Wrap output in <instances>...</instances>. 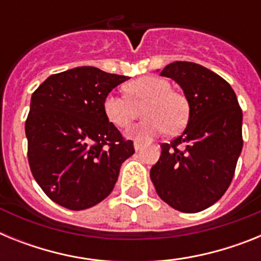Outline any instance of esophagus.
I'll return each instance as SVG.
<instances>
[{"label": "esophagus", "instance_id": "34e87169", "mask_svg": "<svg viewBox=\"0 0 261 261\" xmlns=\"http://www.w3.org/2000/svg\"><path fill=\"white\" fill-rule=\"evenodd\" d=\"M141 147H142V142H140V141H135V150H136V151L140 150V149H141Z\"/></svg>", "mask_w": 261, "mask_h": 261}]
</instances>
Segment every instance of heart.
<instances>
[{
  "mask_svg": "<svg viewBox=\"0 0 261 261\" xmlns=\"http://www.w3.org/2000/svg\"><path fill=\"white\" fill-rule=\"evenodd\" d=\"M128 96L110 93L103 100V110L117 128H126L137 117V107L142 106L145 119L129 130L137 140H149L156 135L171 130L176 132L188 119V103L181 94L171 90L167 80L161 77L137 78L125 87Z\"/></svg>",
  "mask_w": 261,
  "mask_h": 261,
  "instance_id": "heart-1",
  "label": "heart"
}]
</instances>
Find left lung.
I'll list each match as a JSON object with an SVG mask.
<instances>
[{
  "mask_svg": "<svg viewBox=\"0 0 261 261\" xmlns=\"http://www.w3.org/2000/svg\"><path fill=\"white\" fill-rule=\"evenodd\" d=\"M161 75L183 89L190 117L179 137L161 145L150 179L171 208L197 213L218 201L231 183L243 147V114L231 86L199 64L175 61Z\"/></svg>",
  "mask_w": 261,
  "mask_h": 261,
  "instance_id": "left-lung-1",
  "label": "left lung"
}]
</instances>
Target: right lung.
<instances>
[{
  "mask_svg": "<svg viewBox=\"0 0 261 261\" xmlns=\"http://www.w3.org/2000/svg\"><path fill=\"white\" fill-rule=\"evenodd\" d=\"M129 80L94 66L52 74L34 91L26 120L27 155L36 183L70 211L105 200L135 153L103 110L106 95Z\"/></svg>",
  "mask_w": 261,
  "mask_h": 261,
  "instance_id": "add662e5",
  "label": "right lung"
}]
</instances>
